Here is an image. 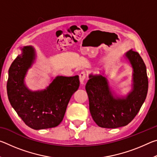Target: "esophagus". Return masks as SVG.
I'll use <instances>...</instances> for the list:
<instances>
[{
  "label": "esophagus",
  "instance_id": "esophagus-1",
  "mask_svg": "<svg viewBox=\"0 0 157 157\" xmlns=\"http://www.w3.org/2000/svg\"><path fill=\"white\" fill-rule=\"evenodd\" d=\"M85 78H86V73L84 71H82V72L79 74V81H80V84L83 85L84 84V80Z\"/></svg>",
  "mask_w": 157,
  "mask_h": 157
}]
</instances>
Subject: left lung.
Segmentation results:
<instances>
[{
    "mask_svg": "<svg viewBox=\"0 0 157 157\" xmlns=\"http://www.w3.org/2000/svg\"><path fill=\"white\" fill-rule=\"evenodd\" d=\"M132 68V90L125 96L112 91L108 79L102 74H90L86 84L90 113L95 123L104 128H118L131 122L145 102L148 90L147 70L137 52L129 50L124 54Z\"/></svg>",
    "mask_w": 157,
    "mask_h": 157,
    "instance_id": "8db88e82",
    "label": "left lung"
}]
</instances>
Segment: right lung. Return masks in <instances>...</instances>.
I'll return each mask as SVG.
<instances>
[{
  "mask_svg": "<svg viewBox=\"0 0 157 157\" xmlns=\"http://www.w3.org/2000/svg\"><path fill=\"white\" fill-rule=\"evenodd\" d=\"M10 66L7 83L12 107L28 127L44 129L59 125L62 121L71 96L79 86V76H57L44 90L32 91L25 78L36 59L31 46H23Z\"/></svg>",
  "mask_w": 157,
  "mask_h": 157,
  "instance_id": "add662e5",
  "label": "right lung"
}]
</instances>
